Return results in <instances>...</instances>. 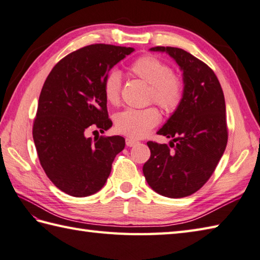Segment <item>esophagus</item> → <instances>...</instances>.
<instances>
[{
  "label": "esophagus",
  "mask_w": 260,
  "mask_h": 260,
  "mask_svg": "<svg viewBox=\"0 0 260 260\" xmlns=\"http://www.w3.org/2000/svg\"><path fill=\"white\" fill-rule=\"evenodd\" d=\"M136 144H139V141H136L134 139H126V145L128 147L135 146Z\"/></svg>",
  "instance_id": "34e87169"
}]
</instances>
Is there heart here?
<instances>
[{
	"label": "heart",
	"instance_id": "1",
	"mask_svg": "<svg viewBox=\"0 0 260 260\" xmlns=\"http://www.w3.org/2000/svg\"><path fill=\"white\" fill-rule=\"evenodd\" d=\"M129 71L150 85V101L157 104L167 113H173L178 109L184 95V82L178 74L171 70L168 63L152 54H145L132 62ZM120 88V74L116 70L110 71L103 85L104 95L108 103L115 105L119 102ZM158 121L159 113L156 108H128L116 115L115 127L120 134L131 139H141L150 133Z\"/></svg>",
	"mask_w": 260,
	"mask_h": 260
}]
</instances>
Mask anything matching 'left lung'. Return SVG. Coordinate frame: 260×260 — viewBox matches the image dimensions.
Masks as SVG:
<instances>
[{"instance_id":"8db88e82","label":"left lung","mask_w":260,"mask_h":260,"mask_svg":"<svg viewBox=\"0 0 260 260\" xmlns=\"http://www.w3.org/2000/svg\"><path fill=\"white\" fill-rule=\"evenodd\" d=\"M167 52L183 71L184 95L158 135L173 139L167 144L147 142L151 157L143 167L148 185L168 198L191 196L214 172L228 142L225 103L213 70L183 49L154 47Z\"/></svg>"}]
</instances>
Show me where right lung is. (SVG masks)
Segmentation results:
<instances>
[{
	"label": "right lung",
	"instance_id": "add662e5",
	"mask_svg": "<svg viewBox=\"0 0 260 260\" xmlns=\"http://www.w3.org/2000/svg\"><path fill=\"white\" fill-rule=\"evenodd\" d=\"M134 48L90 45L62 58L43 84L32 135L39 161L59 190L82 198L106 183L121 136L86 137L90 128L112 127L103 85L109 70Z\"/></svg>",
	"mask_w": 260,
	"mask_h": 260
}]
</instances>
